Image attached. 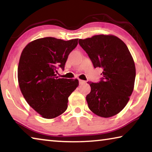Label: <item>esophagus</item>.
Listing matches in <instances>:
<instances>
[{"label": "esophagus", "instance_id": "obj_1", "mask_svg": "<svg viewBox=\"0 0 152 152\" xmlns=\"http://www.w3.org/2000/svg\"><path fill=\"white\" fill-rule=\"evenodd\" d=\"M86 82V81H84V80H79V83H80V84H84Z\"/></svg>", "mask_w": 152, "mask_h": 152}]
</instances>
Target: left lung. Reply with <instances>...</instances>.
Masks as SVG:
<instances>
[{
	"label": "left lung",
	"mask_w": 152,
	"mask_h": 152,
	"mask_svg": "<svg viewBox=\"0 0 152 152\" xmlns=\"http://www.w3.org/2000/svg\"><path fill=\"white\" fill-rule=\"evenodd\" d=\"M94 68L102 70L101 80L88 82L91 92L86 99L90 110L108 118L124 109L132 95L135 79V63L125 43L113 35H97L80 39Z\"/></svg>",
	"instance_id": "left-lung-1"
}]
</instances>
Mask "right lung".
<instances>
[{"instance_id": "1", "label": "right lung", "mask_w": 152, "mask_h": 152, "mask_svg": "<svg viewBox=\"0 0 152 152\" xmlns=\"http://www.w3.org/2000/svg\"><path fill=\"white\" fill-rule=\"evenodd\" d=\"M78 39L55 37L35 39L25 46L18 66V82L27 103L45 119H53L66 111L68 97L77 86V79L58 78Z\"/></svg>"}]
</instances>
